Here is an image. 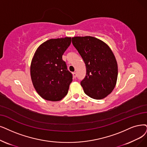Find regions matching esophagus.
Instances as JSON below:
<instances>
[{"label":"esophagus","instance_id":"obj_1","mask_svg":"<svg viewBox=\"0 0 147 147\" xmlns=\"http://www.w3.org/2000/svg\"><path fill=\"white\" fill-rule=\"evenodd\" d=\"M72 75H73V77H74V78H75L76 77H77V74H76V72H73Z\"/></svg>","mask_w":147,"mask_h":147}]
</instances>
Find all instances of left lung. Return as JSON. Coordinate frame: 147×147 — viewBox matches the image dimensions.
<instances>
[{"mask_svg": "<svg viewBox=\"0 0 147 147\" xmlns=\"http://www.w3.org/2000/svg\"><path fill=\"white\" fill-rule=\"evenodd\" d=\"M72 42L86 64V75L81 81L84 93L101 99L113 91L118 78V64L110 47L91 36L74 37Z\"/></svg>", "mask_w": 147, "mask_h": 147, "instance_id": "obj_1", "label": "left lung"}]
</instances>
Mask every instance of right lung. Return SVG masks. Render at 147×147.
Masks as SVG:
<instances>
[{
	"label": "right lung",
	"instance_id": "1",
	"mask_svg": "<svg viewBox=\"0 0 147 147\" xmlns=\"http://www.w3.org/2000/svg\"><path fill=\"white\" fill-rule=\"evenodd\" d=\"M71 37L50 39L39 46L32 59L30 72L35 89L48 101H60L68 92L72 75L62 59Z\"/></svg>",
	"mask_w": 147,
	"mask_h": 147
}]
</instances>
